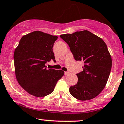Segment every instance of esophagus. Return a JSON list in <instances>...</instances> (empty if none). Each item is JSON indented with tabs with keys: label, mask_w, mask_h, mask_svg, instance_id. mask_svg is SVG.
I'll return each instance as SVG.
<instances>
[{
	"label": "esophagus",
	"mask_w": 124,
	"mask_h": 124,
	"mask_svg": "<svg viewBox=\"0 0 124 124\" xmlns=\"http://www.w3.org/2000/svg\"><path fill=\"white\" fill-rule=\"evenodd\" d=\"M69 74V72H68V71H65V76H68Z\"/></svg>",
	"instance_id": "esophagus-1"
}]
</instances>
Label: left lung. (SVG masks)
<instances>
[{
	"label": "left lung",
	"instance_id": "8db88e82",
	"mask_svg": "<svg viewBox=\"0 0 124 124\" xmlns=\"http://www.w3.org/2000/svg\"><path fill=\"white\" fill-rule=\"evenodd\" d=\"M68 44L76 61L84 62L83 71L77 74L78 82L69 92L80 101L98 96L105 87L111 71L112 60L105 41L88 31L60 36Z\"/></svg>",
	"mask_w": 124,
	"mask_h": 124
}]
</instances>
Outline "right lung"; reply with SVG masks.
I'll return each instance as SVG.
<instances>
[{
    "instance_id": "add662e5",
    "label": "right lung",
    "mask_w": 124,
    "mask_h": 124,
    "mask_svg": "<svg viewBox=\"0 0 124 124\" xmlns=\"http://www.w3.org/2000/svg\"><path fill=\"white\" fill-rule=\"evenodd\" d=\"M58 39L41 31L24 35L14 51L16 76L21 86L29 94L43 97L53 92L64 75L62 70L47 69L46 63L55 60L53 46Z\"/></svg>"
}]
</instances>
